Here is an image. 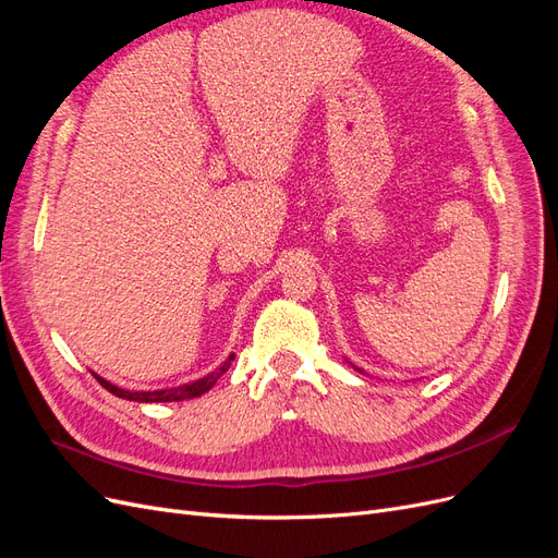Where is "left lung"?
Returning a JSON list of instances; mask_svg holds the SVG:
<instances>
[{
    "label": "left lung",
    "mask_w": 558,
    "mask_h": 558,
    "mask_svg": "<svg viewBox=\"0 0 558 558\" xmlns=\"http://www.w3.org/2000/svg\"><path fill=\"white\" fill-rule=\"evenodd\" d=\"M353 367H356V365H353ZM356 369H359V367H356Z\"/></svg>",
    "instance_id": "8db88e82"
}]
</instances>
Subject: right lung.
Instances as JSON below:
<instances>
[{
	"instance_id": "1",
	"label": "right lung",
	"mask_w": 558,
	"mask_h": 558,
	"mask_svg": "<svg viewBox=\"0 0 558 558\" xmlns=\"http://www.w3.org/2000/svg\"><path fill=\"white\" fill-rule=\"evenodd\" d=\"M234 361V353H230L228 361L216 369V373L202 377L197 381H191V384H183V386H172V388H160V391H125V388L116 386L111 381H107L105 377H99L93 373V377L102 384L109 393L118 396V398H125V400H134V402H179V400H191V398H199L202 393H207L209 388L221 379L223 373H228L230 363Z\"/></svg>"
}]
</instances>
